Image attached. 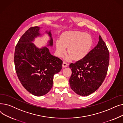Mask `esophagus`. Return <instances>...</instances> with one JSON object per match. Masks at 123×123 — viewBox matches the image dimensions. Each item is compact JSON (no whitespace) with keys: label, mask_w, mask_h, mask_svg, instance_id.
I'll return each instance as SVG.
<instances>
[{"label":"esophagus","mask_w":123,"mask_h":123,"mask_svg":"<svg viewBox=\"0 0 123 123\" xmlns=\"http://www.w3.org/2000/svg\"><path fill=\"white\" fill-rule=\"evenodd\" d=\"M68 66V64L67 63H66V62L64 61L63 63V64H62V66L63 67H66Z\"/></svg>","instance_id":"esophagus-1"}]
</instances>
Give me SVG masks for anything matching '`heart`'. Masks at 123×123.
I'll return each instance as SVG.
<instances>
[{
    "mask_svg": "<svg viewBox=\"0 0 123 123\" xmlns=\"http://www.w3.org/2000/svg\"><path fill=\"white\" fill-rule=\"evenodd\" d=\"M92 44V38L88 34L80 31L65 32L61 35L60 40L56 41L57 55L60 57H63L66 53V47H68L69 54L66 59L70 60L74 58L80 60L87 56Z\"/></svg>",
    "mask_w": 123,
    "mask_h": 123,
    "instance_id": "b5f03b06",
    "label": "heart"
}]
</instances>
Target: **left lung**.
<instances>
[{
	"label": "left lung",
	"instance_id": "left-lung-1",
	"mask_svg": "<svg viewBox=\"0 0 123 123\" xmlns=\"http://www.w3.org/2000/svg\"><path fill=\"white\" fill-rule=\"evenodd\" d=\"M97 46L83 59L71 63L72 74L70 87L76 94L87 96L96 91L102 85L107 74L109 51L100 35Z\"/></svg>",
	"mask_w": 123,
	"mask_h": 123
}]
</instances>
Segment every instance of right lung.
I'll return each instance as SVG.
<instances>
[{"label": "right lung", "mask_w": 123, "mask_h": 123, "mask_svg": "<svg viewBox=\"0 0 123 123\" xmlns=\"http://www.w3.org/2000/svg\"><path fill=\"white\" fill-rule=\"evenodd\" d=\"M38 26L29 28L16 45L14 56L18 78L25 89L36 96L47 94L53 84L54 75L60 71L63 61L52 55L46 47L37 48L31 42L40 35ZM51 37L49 45L52 46Z\"/></svg>", "instance_id": "1"}]
</instances>
